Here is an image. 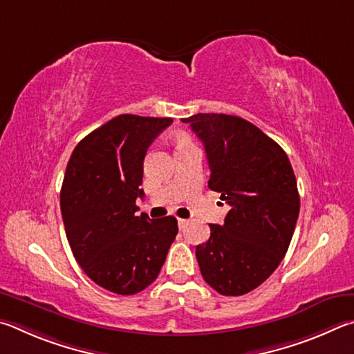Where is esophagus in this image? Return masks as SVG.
<instances>
[{
    "label": "esophagus",
    "mask_w": 354,
    "mask_h": 354,
    "mask_svg": "<svg viewBox=\"0 0 354 354\" xmlns=\"http://www.w3.org/2000/svg\"><path fill=\"white\" fill-rule=\"evenodd\" d=\"M177 222H178V228H180V230H182V228L187 227V224H188L187 219H178Z\"/></svg>",
    "instance_id": "1"
}]
</instances>
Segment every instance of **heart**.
<instances>
[{"mask_svg": "<svg viewBox=\"0 0 354 354\" xmlns=\"http://www.w3.org/2000/svg\"><path fill=\"white\" fill-rule=\"evenodd\" d=\"M174 146H176V149H183V147H188V146H193V140L189 138L188 133L185 132H177L176 135H174Z\"/></svg>", "mask_w": 354, "mask_h": 354, "instance_id": "1", "label": "heart"}]
</instances>
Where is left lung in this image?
<instances>
[{"instance_id":"left-lung-1","label":"left lung","mask_w":354,"mask_h":354,"mask_svg":"<svg viewBox=\"0 0 354 354\" xmlns=\"http://www.w3.org/2000/svg\"><path fill=\"white\" fill-rule=\"evenodd\" d=\"M203 142L208 188L230 205L222 225L196 247L201 274L222 295H244L274 274L288 252L300 212L286 152L252 122L224 113L182 120Z\"/></svg>"}]
</instances>
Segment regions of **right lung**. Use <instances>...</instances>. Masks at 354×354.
<instances>
[{"label":"right lung","instance_id":"add662e5","mask_svg":"<svg viewBox=\"0 0 354 354\" xmlns=\"http://www.w3.org/2000/svg\"><path fill=\"white\" fill-rule=\"evenodd\" d=\"M171 122L116 116L79 141L66 165L60 209L68 243L86 277L113 294L153 283L178 233L174 216L136 214L147 147Z\"/></svg>","mask_w":354,"mask_h":354}]
</instances>
